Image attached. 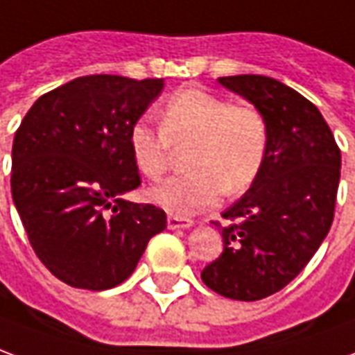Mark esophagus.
<instances>
[{
	"label": "esophagus",
	"instance_id": "1",
	"mask_svg": "<svg viewBox=\"0 0 355 355\" xmlns=\"http://www.w3.org/2000/svg\"><path fill=\"white\" fill-rule=\"evenodd\" d=\"M193 225V220L189 218H183V216H168V227L170 230H185V227H191Z\"/></svg>",
	"mask_w": 355,
	"mask_h": 355
}]
</instances>
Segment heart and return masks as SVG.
Wrapping results in <instances>:
<instances>
[{
	"instance_id": "heart-1",
	"label": "heart",
	"mask_w": 355,
	"mask_h": 355,
	"mask_svg": "<svg viewBox=\"0 0 355 355\" xmlns=\"http://www.w3.org/2000/svg\"><path fill=\"white\" fill-rule=\"evenodd\" d=\"M160 130L137 120L128 145L135 168L149 180L162 178L173 150L187 149L191 173L158 183L149 198L166 212L189 216L239 195L260 175L270 147V124L262 110L233 103L205 87H183L158 112Z\"/></svg>"
}]
</instances>
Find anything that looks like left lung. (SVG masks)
Wrapping results in <instances>:
<instances>
[{
  "mask_svg": "<svg viewBox=\"0 0 355 355\" xmlns=\"http://www.w3.org/2000/svg\"><path fill=\"white\" fill-rule=\"evenodd\" d=\"M218 82L262 110L270 124L263 168L237 202L214 222L223 252L200 277L231 300H262L293 281L331 230L340 149L318 107L293 87L260 74Z\"/></svg>",
  "mask_w": 355,
  "mask_h": 355,
  "instance_id": "1",
  "label": "left lung"
}]
</instances>
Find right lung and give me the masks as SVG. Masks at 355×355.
<instances>
[{"instance_id": "right-lung-1", "label": "right lung", "mask_w": 355, "mask_h": 355, "mask_svg": "<svg viewBox=\"0 0 355 355\" xmlns=\"http://www.w3.org/2000/svg\"><path fill=\"white\" fill-rule=\"evenodd\" d=\"M162 87V78H76L42 95L15 133L12 202L36 256L67 285H120L164 231L162 208L120 198L141 185L130 128Z\"/></svg>"}]
</instances>
